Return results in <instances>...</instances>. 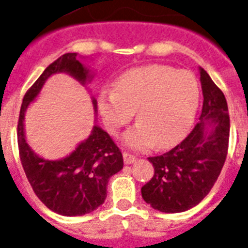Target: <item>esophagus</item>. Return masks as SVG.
Wrapping results in <instances>:
<instances>
[{
	"instance_id": "obj_1",
	"label": "esophagus",
	"mask_w": 248,
	"mask_h": 248,
	"mask_svg": "<svg viewBox=\"0 0 248 248\" xmlns=\"http://www.w3.org/2000/svg\"><path fill=\"white\" fill-rule=\"evenodd\" d=\"M123 159H124V163L125 164H133L136 162V156L132 154H128V153H124L123 154Z\"/></svg>"
}]
</instances>
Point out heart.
Returning a JSON list of instances; mask_svg holds the SVG:
<instances>
[{"label": "heart", "mask_w": 248, "mask_h": 248, "mask_svg": "<svg viewBox=\"0 0 248 248\" xmlns=\"http://www.w3.org/2000/svg\"><path fill=\"white\" fill-rule=\"evenodd\" d=\"M201 89L191 72L151 64L124 72L115 90L102 92L98 108L111 133L133 118L137 125L123 134V145L145 150L154 143L168 147L189 130L199 107Z\"/></svg>", "instance_id": "heart-1"}]
</instances>
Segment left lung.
I'll use <instances>...</instances> for the list:
<instances>
[{"label": "left lung", "mask_w": 248, "mask_h": 248, "mask_svg": "<svg viewBox=\"0 0 248 248\" xmlns=\"http://www.w3.org/2000/svg\"><path fill=\"white\" fill-rule=\"evenodd\" d=\"M199 75L203 93L199 123L172 150L149 158L155 173L141 189L143 201L166 214L184 212L201 203L226 159L230 123L225 95L201 67Z\"/></svg>", "instance_id": "obj_1"}]
</instances>
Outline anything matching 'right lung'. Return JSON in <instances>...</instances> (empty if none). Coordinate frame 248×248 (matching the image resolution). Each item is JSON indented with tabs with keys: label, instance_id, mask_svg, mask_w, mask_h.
Returning a JSON list of instances; mask_svg holds the SVG:
<instances>
[{
	"label": "right lung",
	"instance_id": "add662e5",
	"mask_svg": "<svg viewBox=\"0 0 248 248\" xmlns=\"http://www.w3.org/2000/svg\"><path fill=\"white\" fill-rule=\"evenodd\" d=\"M78 58V53H66L42 72L23 98L18 122L19 154L27 178L38 199L63 216H82L97 210L106 199L110 177L123 170L119 147L97 123L89 137L62 159L42 158L27 142V108L36 101L47 78L55 74H67L84 86L92 82L95 74ZM92 101L97 114V101L94 98Z\"/></svg>",
	"mask_w": 248,
	"mask_h": 248
}]
</instances>
